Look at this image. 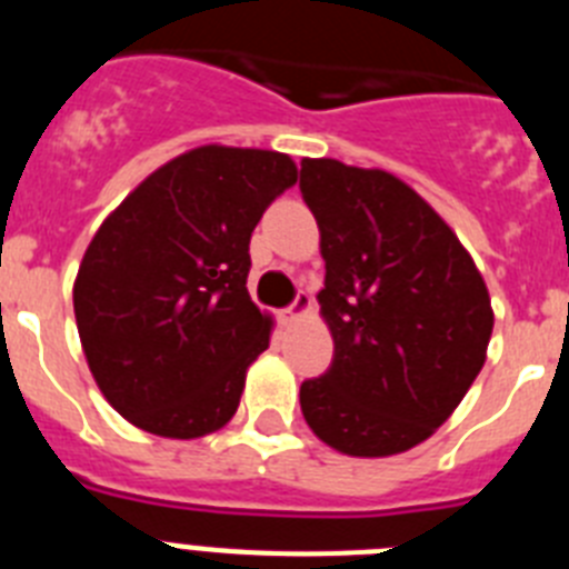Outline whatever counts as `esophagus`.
<instances>
[{
  "label": "esophagus",
  "instance_id": "obj_1",
  "mask_svg": "<svg viewBox=\"0 0 569 569\" xmlns=\"http://www.w3.org/2000/svg\"><path fill=\"white\" fill-rule=\"evenodd\" d=\"M313 313V299L308 293H299L296 301L284 310V321H296V319H305V316Z\"/></svg>",
  "mask_w": 569,
  "mask_h": 569
}]
</instances>
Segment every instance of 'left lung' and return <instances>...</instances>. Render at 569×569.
I'll return each mask as SVG.
<instances>
[{"mask_svg":"<svg viewBox=\"0 0 569 569\" xmlns=\"http://www.w3.org/2000/svg\"><path fill=\"white\" fill-rule=\"evenodd\" d=\"M321 233L333 361L301 381L305 421L359 459L405 453L450 419L485 367L490 293L459 236L410 184L336 159L301 162Z\"/></svg>","mask_w":569,"mask_h":569,"instance_id":"8db88e82","label":"left lung"}]
</instances>
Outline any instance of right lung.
<instances>
[{
  "label": "right lung",
  "instance_id": "1",
  "mask_svg": "<svg viewBox=\"0 0 569 569\" xmlns=\"http://www.w3.org/2000/svg\"><path fill=\"white\" fill-rule=\"evenodd\" d=\"M296 184L288 153L202 144L102 222L73 281L99 390L130 425L199 439L233 419L273 319L248 293L250 233Z\"/></svg>",
  "mask_w": 569,
  "mask_h": 569
}]
</instances>
